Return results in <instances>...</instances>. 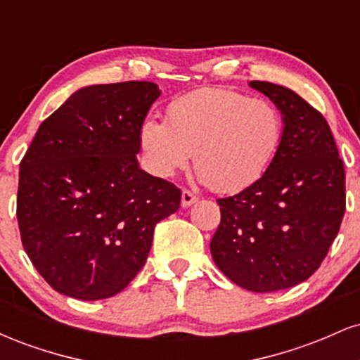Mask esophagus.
Segmentation results:
<instances>
[{"label":"esophagus","instance_id":"1","mask_svg":"<svg viewBox=\"0 0 360 360\" xmlns=\"http://www.w3.org/2000/svg\"><path fill=\"white\" fill-rule=\"evenodd\" d=\"M198 201V196L196 194H193L191 191H188V189H184L183 194H181V206L183 208H188V206L194 205Z\"/></svg>","mask_w":360,"mask_h":360}]
</instances>
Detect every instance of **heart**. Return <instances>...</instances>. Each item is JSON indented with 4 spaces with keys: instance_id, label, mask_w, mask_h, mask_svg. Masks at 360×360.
Masks as SVG:
<instances>
[{
    "instance_id": "b5f03b06",
    "label": "heart",
    "mask_w": 360,
    "mask_h": 360,
    "mask_svg": "<svg viewBox=\"0 0 360 360\" xmlns=\"http://www.w3.org/2000/svg\"><path fill=\"white\" fill-rule=\"evenodd\" d=\"M281 140L283 117L272 103L217 88L177 98L167 108V125L148 118L140 130L155 174L172 177L194 155L200 181L218 193H238L257 183Z\"/></svg>"
}]
</instances>
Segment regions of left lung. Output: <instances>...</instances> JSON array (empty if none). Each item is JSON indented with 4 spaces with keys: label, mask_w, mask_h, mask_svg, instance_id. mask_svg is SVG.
I'll return each mask as SVG.
<instances>
[{
    "label": "left lung",
    "mask_w": 360,
    "mask_h": 360,
    "mask_svg": "<svg viewBox=\"0 0 360 360\" xmlns=\"http://www.w3.org/2000/svg\"><path fill=\"white\" fill-rule=\"evenodd\" d=\"M283 117V140L262 177L218 200L221 221L210 249L229 279L254 292L292 288L320 267L345 213V171L320 111L295 91L266 81Z\"/></svg>",
    "instance_id": "left-lung-1"
}]
</instances>
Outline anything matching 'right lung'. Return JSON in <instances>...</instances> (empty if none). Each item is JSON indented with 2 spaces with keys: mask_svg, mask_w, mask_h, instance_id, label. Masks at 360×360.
Wrapping results in <instances>:
<instances>
[{
  "mask_svg": "<svg viewBox=\"0 0 360 360\" xmlns=\"http://www.w3.org/2000/svg\"><path fill=\"white\" fill-rule=\"evenodd\" d=\"M160 91L127 81L77 89L37 130L20 162L23 249L57 292L96 301L146 264L155 225L181 191L140 169V130Z\"/></svg>",
  "mask_w": 360,
  "mask_h": 360,
  "instance_id": "right-lung-1",
  "label": "right lung"
}]
</instances>
